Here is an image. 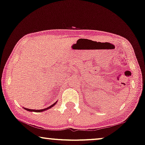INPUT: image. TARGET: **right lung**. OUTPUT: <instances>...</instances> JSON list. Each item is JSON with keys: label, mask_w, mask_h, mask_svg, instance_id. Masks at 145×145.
<instances>
[{"label": "right lung", "mask_w": 145, "mask_h": 145, "mask_svg": "<svg viewBox=\"0 0 145 145\" xmlns=\"http://www.w3.org/2000/svg\"><path fill=\"white\" fill-rule=\"evenodd\" d=\"M56 104V102L55 103H54V104H52L51 105V106H49V107H48V108H45V109H43V110H31V109H26V108H24L25 110H26L27 111H29V112H43V111H45V110H48V109H49V108H52V107L53 106H55V104Z\"/></svg>", "instance_id": "1"}]
</instances>
